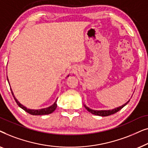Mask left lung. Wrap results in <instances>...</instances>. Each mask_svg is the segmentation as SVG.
Masks as SVG:
<instances>
[{
  "mask_svg": "<svg viewBox=\"0 0 148 148\" xmlns=\"http://www.w3.org/2000/svg\"><path fill=\"white\" fill-rule=\"evenodd\" d=\"M129 101H130V100H129L126 103H125V104L122 105V106L116 107V108H113V109H112V110H93V109L89 108V107L87 106L86 104H84V106H85V108H86V110L88 111V112H91L93 114L98 115V116H109V115L113 114H114V113L118 112V111L120 110L121 109H122L125 106H126V105L128 104V102H129Z\"/></svg>",
  "mask_w": 148,
  "mask_h": 148,
  "instance_id": "left-lung-1",
  "label": "left lung"
}]
</instances>
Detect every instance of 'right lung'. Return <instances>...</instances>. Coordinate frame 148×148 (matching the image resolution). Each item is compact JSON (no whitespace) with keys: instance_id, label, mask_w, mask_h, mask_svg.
Instances as JSON below:
<instances>
[{"instance_id":"add662e5","label":"right lung","mask_w":148,"mask_h":148,"mask_svg":"<svg viewBox=\"0 0 148 148\" xmlns=\"http://www.w3.org/2000/svg\"><path fill=\"white\" fill-rule=\"evenodd\" d=\"M69 76V75H68L67 76H66V77H68ZM7 81L8 82H9V79H8V77H7ZM11 87V86H10ZM11 89V93H12V95H13L14 99H15V102H17V104L18 106H19L20 108L23 109V110H25V112H27V113H29V114H32V115H44V114H49L50 113L53 112L54 110H56V106H57V104H56V102H57V99H56L55 102L51 106H50L49 107H47V108H41V109H29V108H27V107L23 106V104H21V103H20L19 101L17 100V99L15 98V95H14L13 91L11 90V88H10Z\"/></svg>"}]
</instances>
